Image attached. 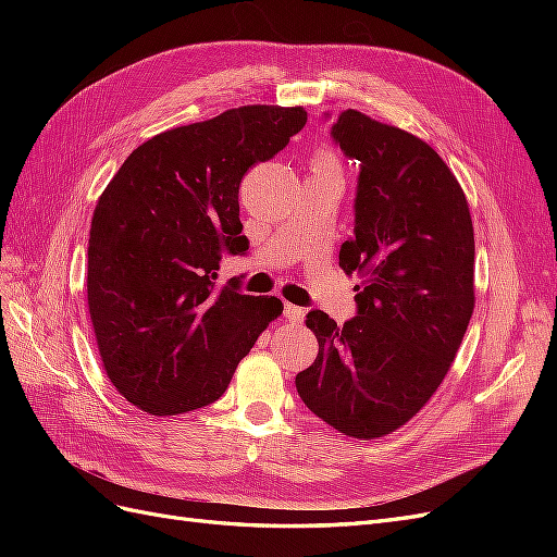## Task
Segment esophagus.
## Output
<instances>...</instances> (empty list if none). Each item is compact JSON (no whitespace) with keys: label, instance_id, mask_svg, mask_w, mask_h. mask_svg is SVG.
<instances>
[{"label":"esophagus","instance_id":"esophagus-1","mask_svg":"<svg viewBox=\"0 0 557 557\" xmlns=\"http://www.w3.org/2000/svg\"><path fill=\"white\" fill-rule=\"evenodd\" d=\"M283 315H285V320H288V323H293V325H299L301 320H305L307 311L301 309V307H295V305H285V309H283Z\"/></svg>","mask_w":557,"mask_h":557}]
</instances>
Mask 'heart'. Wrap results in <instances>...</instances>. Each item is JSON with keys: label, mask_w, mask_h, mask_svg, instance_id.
Segmentation results:
<instances>
[{"label": "heart", "mask_w": 557, "mask_h": 557, "mask_svg": "<svg viewBox=\"0 0 557 557\" xmlns=\"http://www.w3.org/2000/svg\"><path fill=\"white\" fill-rule=\"evenodd\" d=\"M313 170H332V172H339L336 170V162H334V158L332 156H320L318 160H315V164H313Z\"/></svg>", "instance_id": "b5f03b06"}]
</instances>
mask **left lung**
Segmentation results:
<instances>
[{
	"label": "left lung",
	"instance_id": "obj_1",
	"mask_svg": "<svg viewBox=\"0 0 557 557\" xmlns=\"http://www.w3.org/2000/svg\"><path fill=\"white\" fill-rule=\"evenodd\" d=\"M358 160L356 230L339 267L362 278L358 315L336 327L309 311L313 364L295 379L327 425L376 440L411 420L442 385L474 311V227L458 178L423 139L348 109L332 125Z\"/></svg>",
	"mask_w": 557,
	"mask_h": 557
}]
</instances>
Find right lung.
<instances>
[{
    "label": "right lung",
    "mask_w": 557,
    "mask_h": 557,
    "mask_svg": "<svg viewBox=\"0 0 557 557\" xmlns=\"http://www.w3.org/2000/svg\"><path fill=\"white\" fill-rule=\"evenodd\" d=\"M307 125L301 107H239L156 134L99 197L88 242V307L104 369L134 407L178 416L221 397L281 299L218 285L244 256L239 183Z\"/></svg>",
    "instance_id": "right-lung-1"
}]
</instances>
